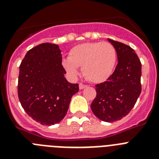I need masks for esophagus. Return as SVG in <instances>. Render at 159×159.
Listing matches in <instances>:
<instances>
[{"label": "esophagus", "instance_id": "34e87169", "mask_svg": "<svg viewBox=\"0 0 159 159\" xmlns=\"http://www.w3.org/2000/svg\"><path fill=\"white\" fill-rule=\"evenodd\" d=\"M79 87H80V89L82 90V89H84V88H86L87 85H85V84H82V83H80V85H79Z\"/></svg>", "mask_w": 159, "mask_h": 159}]
</instances>
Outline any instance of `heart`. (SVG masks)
<instances>
[{"label": "heart", "instance_id": "heart-1", "mask_svg": "<svg viewBox=\"0 0 159 159\" xmlns=\"http://www.w3.org/2000/svg\"><path fill=\"white\" fill-rule=\"evenodd\" d=\"M117 60L116 50L108 42H88L70 50L68 58L62 60L63 67L71 76L78 75V67L93 83L103 82L112 75Z\"/></svg>", "mask_w": 159, "mask_h": 159}]
</instances>
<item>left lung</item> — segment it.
I'll use <instances>...</instances> for the list:
<instances>
[{"label": "left lung", "instance_id": "1", "mask_svg": "<svg viewBox=\"0 0 159 159\" xmlns=\"http://www.w3.org/2000/svg\"><path fill=\"white\" fill-rule=\"evenodd\" d=\"M107 40L116 48L118 64L107 81L95 85L97 95L91 108L98 119L111 123L123 119L134 107L142 91V64L130 46Z\"/></svg>", "mask_w": 159, "mask_h": 159}]
</instances>
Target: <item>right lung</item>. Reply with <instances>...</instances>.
<instances>
[{
  "instance_id": "obj_1",
  "label": "right lung",
  "mask_w": 159,
  "mask_h": 159,
  "mask_svg": "<svg viewBox=\"0 0 159 159\" xmlns=\"http://www.w3.org/2000/svg\"><path fill=\"white\" fill-rule=\"evenodd\" d=\"M57 44L43 43L30 49L20 65L18 97L25 112L37 123L51 126L67 114L79 84L67 82Z\"/></svg>"
}]
</instances>
